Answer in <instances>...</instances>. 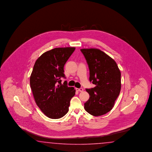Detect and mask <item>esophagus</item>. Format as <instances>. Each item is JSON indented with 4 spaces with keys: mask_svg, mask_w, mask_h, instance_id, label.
Segmentation results:
<instances>
[{
    "mask_svg": "<svg viewBox=\"0 0 152 152\" xmlns=\"http://www.w3.org/2000/svg\"><path fill=\"white\" fill-rule=\"evenodd\" d=\"M76 90L77 91H79V92H82V91H83V88H76Z\"/></svg>",
    "mask_w": 152,
    "mask_h": 152,
    "instance_id": "obj_1",
    "label": "esophagus"
}]
</instances>
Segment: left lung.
Instances as JSON below:
<instances>
[{"label":"left lung","instance_id":"obj_1","mask_svg":"<svg viewBox=\"0 0 152 152\" xmlns=\"http://www.w3.org/2000/svg\"><path fill=\"white\" fill-rule=\"evenodd\" d=\"M88 63L90 81L95 87L86 88L90 95L84 104L85 110L98 116L113 109L121 90V72L116 62L105 53L96 48L80 50Z\"/></svg>","mask_w":152,"mask_h":152}]
</instances>
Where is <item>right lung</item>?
<instances>
[{"label":"right lung","instance_id":"add662e5","mask_svg":"<svg viewBox=\"0 0 152 152\" xmlns=\"http://www.w3.org/2000/svg\"><path fill=\"white\" fill-rule=\"evenodd\" d=\"M75 47L55 48L43 53L36 61L30 77V86L37 106L51 119H59L69 111L70 100L75 90L61 83L66 78L64 64Z\"/></svg>","mask_w":152,"mask_h":152}]
</instances>
